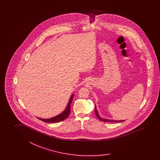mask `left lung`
Here are the masks:
<instances>
[{"mask_svg":"<svg viewBox=\"0 0 160 160\" xmlns=\"http://www.w3.org/2000/svg\"><path fill=\"white\" fill-rule=\"evenodd\" d=\"M95 113L96 116L98 117V119H100L101 121H103L104 122H122V121H125V120H119V121H117V120H112V119H106L105 118H102L98 114V112H97V109H96V106H95Z\"/></svg>","mask_w":160,"mask_h":160,"instance_id":"left-lung-1","label":"left lung"}]
</instances>
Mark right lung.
<instances>
[{
  "label": "right lung",
  "mask_w": 160,
  "mask_h": 160,
  "mask_svg": "<svg viewBox=\"0 0 160 160\" xmlns=\"http://www.w3.org/2000/svg\"><path fill=\"white\" fill-rule=\"evenodd\" d=\"M74 94H72V95L71 96L70 98L69 99L68 104L66 106L65 110L62 113H61L60 114L55 116V117H54L52 118H48V119H43V118H40L37 117L38 118L44 121L45 122L48 123L59 122H61L62 121L65 120L66 118L68 117V116H69V114L70 113V105L72 103V99L74 97Z\"/></svg>",
  "instance_id": "right-lung-1"
}]
</instances>
